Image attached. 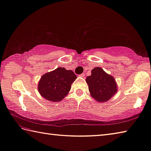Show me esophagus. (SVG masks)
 <instances>
[{
	"mask_svg": "<svg viewBox=\"0 0 151 151\" xmlns=\"http://www.w3.org/2000/svg\"><path fill=\"white\" fill-rule=\"evenodd\" d=\"M79 77H81V78H83V77L85 76V73H82V74L79 75Z\"/></svg>",
	"mask_w": 151,
	"mask_h": 151,
	"instance_id": "1",
	"label": "esophagus"
}]
</instances>
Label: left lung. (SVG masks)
Here are the masks:
<instances>
[{"label":"left lung","mask_w":151,"mask_h":151,"mask_svg":"<svg viewBox=\"0 0 151 151\" xmlns=\"http://www.w3.org/2000/svg\"><path fill=\"white\" fill-rule=\"evenodd\" d=\"M86 82L91 96L100 103L109 101L118 91L115 78L100 67L92 70L91 75L86 78Z\"/></svg>","instance_id":"1"}]
</instances>
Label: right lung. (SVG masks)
Wrapping results in <instances>:
<instances>
[{
  "mask_svg": "<svg viewBox=\"0 0 151 151\" xmlns=\"http://www.w3.org/2000/svg\"><path fill=\"white\" fill-rule=\"evenodd\" d=\"M76 78L77 76L72 70L58 67L42 76L38 90L45 100L57 102L67 96L71 89V85Z\"/></svg>",
  "mask_w": 151,
  "mask_h": 151,
  "instance_id": "1",
  "label": "right lung"
}]
</instances>
